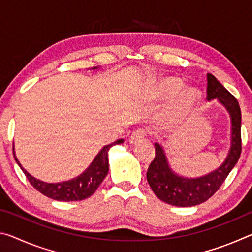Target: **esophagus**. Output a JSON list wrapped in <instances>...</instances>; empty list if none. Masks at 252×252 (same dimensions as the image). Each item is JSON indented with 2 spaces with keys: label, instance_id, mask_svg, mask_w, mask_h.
Wrapping results in <instances>:
<instances>
[{
  "label": "esophagus",
  "instance_id": "1",
  "mask_svg": "<svg viewBox=\"0 0 252 252\" xmlns=\"http://www.w3.org/2000/svg\"><path fill=\"white\" fill-rule=\"evenodd\" d=\"M144 135H146V132H144V130L138 129L131 134L129 141L131 144H136L138 142L141 141V140L144 138Z\"/></svg>",
  "mask_w": 252,
  "mask_h": 252
}]
</instances>
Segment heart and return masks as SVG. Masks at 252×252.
<instances>
[{
    "instance_id": "heart-1",
    "label": "heart",
    "mask_w": 252,
    "mask_h": 252,
    "mask_svg": "<svg viewBox=\"0 0 252 252\" xmlns=\"http://www.w3.org/2000/svg\"><path fill=\"white\" fill-rule=\"evenodd\" d=\"M183 88H185V83L181 79L176 76H167V78H162L158 82L157 94L162 99H172ZM199 100V94L194 89H186L182 91L169 108L163 125H162V129L165 131H176L182 127L193 116L198 108Z\"/></svg>"
}]
</instances>
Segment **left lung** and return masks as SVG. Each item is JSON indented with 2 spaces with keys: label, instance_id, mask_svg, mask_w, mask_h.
Masks as SVG:
<instances>
[{
  "label": "left lung",
  "instance_id": "left-lung-1",
  "mask_svg": "<svg viewBox=\"0 0 252 252\" xmlns=\"http://www.w3.org/2000/svg\"><path fill=\"white\" fill-rule=\"evenodd\" d=\"M207 99H217L228 111L231 120V142L224 161L220 167L198 178H186L170 167L164 149L155 143L156 158L147 172V180L158 198L177 207H193L207 201L222 185L225 178L240 158L241 153V111L236 97L221 84L215 75L207 74Z\"/></svg>",
  "mask_w": 252,
  "mask_h": 252
}]
</instances>
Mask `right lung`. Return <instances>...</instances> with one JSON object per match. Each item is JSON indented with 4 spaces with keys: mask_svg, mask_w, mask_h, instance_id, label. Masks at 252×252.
Masks as SVG:
<instances>
[{
    "mask_svg": "<svg viewBox=\"0 0 252 252\" xmlns=\"http://www.w3.org/2000/svg\"><path fill=\"white\" fill-rule=\"evenodd\" d=\"M97 69V67H92V70ZM123 142V139L117 140L116 142L104 146L101 149L100 152L97 153L96 157L93 159L91 164L84 170V171L76 178L71 179L69 181H62L58 183H48L39 179L31 176L27 170H25L22 164L20 163L18 158L15 156V151L13 148V156L19 164L21 170L27 176L30 183L35 188V189L42 194L46 195L53 200L58 201H79V200H84L95 192L97 188L104 180L106 174L109 172V150L111 147L120 144Z\"/></svg>",
    "mask_w": 252,
    "mask_h": 252,
    "instance_id": "1",
    "label": "right lung"
}]
</instances>
